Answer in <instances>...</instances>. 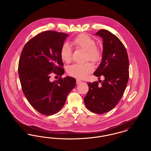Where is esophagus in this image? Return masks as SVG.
Listing matches in <instances>:
<instances>
[{
	"label": "esophagus",
	"instance_id": "1",
	"mask_svg": "<svg viewBox=\"0 0 151 151\" xmlns=\"http://www.w3.org/2000/svg\"><path fill=\"white\" fill-rule=\"evenodd\" d=\"M81 82V80H80L79 79H76V84H79V83H80Z\"/></svg>",
	"mask_w": 151,
	"mask_h": 151
}]
</instances>
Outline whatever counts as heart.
<instances>
[{
    "label": "heart",
    "mask_w": 151,
    "mask_h": 151,
    "mask_svg": "<svg viewBox=\"0 0 151 151\" xmlns=\"http://www.w3.org/2000/svg\"><path fill=\"white\" fill-rule=\"evenodd\" d=\"M72 43L78 49L86 51V60L93 63H97L101 58V51L99 47L96 45V42L93 38L86 34H81L76 37L72 41ZM72 49L68 43L62 45L60 49V57L65 63H70L72 60ZM93 67L90 63L84 64H75L68 68L69 75L77 79L86 78V76L92 72Z\"/></svg>",
    "instance_id": "b5f03b06"
}]
</instances>
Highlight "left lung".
<instances>
[{"label":"left lung","instance_id":"obj_1","mask_svg":"<svg viewBox=\"0 0 151 151\" xmlns=\"http://www.w3.org/2000/svg\"><path fill=\"white\" fill-rule=\"evenodd\" d=\"M103 39L102 58L94 75L104 76L93 83L88 82L89 91L84 99L87 109L103 114L115 108L121 99L129 78V60L126 49L120 40L107 30L96 33Z\"/></svg>","mask_w":151,"mask_h":151}]
</instances>
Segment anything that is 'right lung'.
Masks as SVG:
<instances>
[{
  "label": "right lung",
  "instance_id": "right-lung-1",
  "mask_svg": "<svg viewBox=\"0 0 151 151\" xmlns=\"http://www.w3.org/2000/svg\"><path fill=\"white\" fill-rule=\"evenodd\" d=\"M68 35L43 32L31 38L22 50L18 68L22 90L30 104L43 115L60 111L76 86L75 78H61L65 70L60 52ZM52 72L61 76L58 81H50Z\"/></svg>",
  "mask_w": 151,
  "mask_h": 151
}]
</instances>
